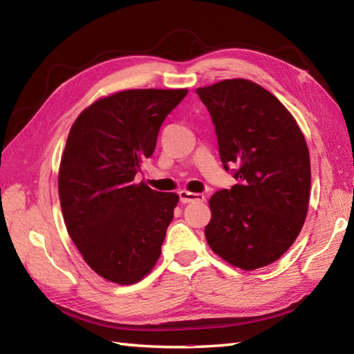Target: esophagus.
I'll return each mask as SVG.
<instances>
[{
    "mask_svg": "<svg viewBox=\"0 0 354 354\" xmlns=\"http://www.w3.org/2000/svg\"><path fill=\"white\" fill-rule=\"evenodd\" d=\"M179 199H181L183 204H190V202H196V201H204L205 196L201 193H190L187 190L179 192Z\"/></svg>",
    "mask_w": 354,
    "mask_h": 354,
    "instance_id": "1",
    "label": "esophagus"
}]
</instances>
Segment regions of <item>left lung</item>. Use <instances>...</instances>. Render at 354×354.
Returning a JSON list of instances; mask_svg holds the SVG:
<instances>
[{
	"label": "left lung",
	"mask_w": 354,
	"mask_h": 354,
	"mask_svg": "<svg viewBox=\"0 0 354 354\" xmlns=\"http://www.w3.org/2000/svg\"><path fill=\"white\" fill-rule=\"evenodd\" d=\"M212 115L225 170L237 184L209 198L207 242L243 270L278 260L295 242L309 208L310 156L295 118L246 79L198 88Z\"/></svg>",
	"instance_id": "obj_1"
}]
</instances>
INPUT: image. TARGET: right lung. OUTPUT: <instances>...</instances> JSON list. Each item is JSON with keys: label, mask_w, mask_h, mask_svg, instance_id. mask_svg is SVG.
<instances>
[{"label": "right lung", "mask_w": 354, "mask_h": 354, "mask_svg": "<svg viewBox=\"0 0 354 354\" xmlns=\"http://www.w3.org/2000/svg\"><path fill=\"white\" fill-rule=\"evenodd\" d=\"M187 89H127L73 123L59 167L65 227L86 265L117 284L142 280L161 255L179 196L135 184L160 127Z\"/></svg>", "instance_id": "add662e5"}]
</instances>
